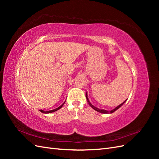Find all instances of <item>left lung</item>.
<instances>
[{
  "label": "left lung",
  "instance_id": "8db88e82",
  "mask_svg": "<svg viewBox=\"0 0 159 159\" xmlns=\"http://www.w3.org/2000/svg\"><path fill=\"white\" fill-rule=\"evenodd\" d=\"M85 97H86V99H87L88 103H89V105H90V106H91V107H92L94 110L97 111L98 112H99V113H113L114 111H115L117 110L119 107H121L122 106V105H123V103H124L125 102H126V100H127V99H126L125 101V102H124L123 103H122L121 104H120L119 105H118L117 107H115V109H113V110H111V111H107V110H105V109H99V108H97V107H95V106H93V105L92 104H91V103H90L89 101V99H88V93H85Z\"/></svg>",
  "mask_w": 159,
  "mask_h": 159
}]
</instances>
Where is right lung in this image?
Instances as JSON below:
<instances>
[{"mask_svg":"<svg viewBox=\"0 0 159 159\" xmlns=\"http://www.w3.org/2000/svg\"><path fill=\"white\" fill-rule=\"evenodd\" d=\"M65 103V102L64 103H62L60 107H58L57 108H56V109H53V110H50V111H44V110H42V109H41V110H40V111H41L42 113H52V112H54V111H57L58 109H60V108H61L62 107V106H63L64 105V104Z\"/></svg>","mask_w":159,"mask_h":159,"instance_id":"1","label":"right lung"}]
</instances>
